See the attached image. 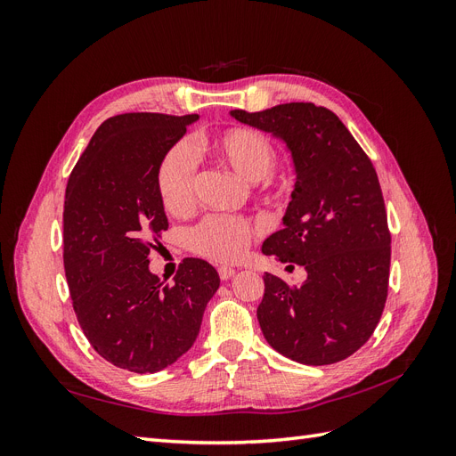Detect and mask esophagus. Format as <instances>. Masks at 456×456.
<instances>
[{"label": "esophagus", "mask_w": 456, "mask_h": 456, "mask_svg": "<svg viewBox=\"0 0 456 456\" xmlns=\"http://www.w3.org/2000/svg\"><path fill=\"white\" fill-rule=\"evenodd\" d=\"M233 273H236V270H233L232 266H218V275H220V280H223V281L230 280Z\"/></svg>", "instance_id": "esophagus-1"}]
</instances>
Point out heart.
Here are the masks:
<instances>
[{
	"mask_svg": "<svg viewBox=\"0 0 456 456\" xmlns=\"http://www.w3.org/2000/svg\"><path fill=\"white\" fill-rule=\"evenodd\" d=\"M203 148L223 167L247 183L272 184L275 148L266 134L247 127H233L203 141ZM194 161L183 146L171 148L156 173V188L163 209L173 216L194 209ZM249 220L236 216H207L190 232V245L198 255L211 260L238 258L253 238Z\"/></svg>",
	"mask_w": 456,
	"mask_h": 456,
	"instance_id": "1",
	"label": "heart"
}]
</instances>
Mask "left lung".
<instances>
[{
	"instance_id": "obj_1",
	"label": "left lung",
	"mask_w": 456,
	"mask_h": 456,
	"mask_svg": "<svg viewBox=\"0 0 456 456\" xmlns=\"http://www.w3.org/2000/svg\"><path fill=\"white\" fill-rule=\"evenodd\" d=\"M230 116L285 142L295 190L262 253L305 266L289 287L265 273L256 317L270 346L305 365L346 360L379 325L390 278V232L379 176L346 126L323 106L278 104Z\"/></svg>"
}]
</instances>
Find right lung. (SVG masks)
Instances as JSON below:
<instances>
[{
    "label": "right lung",
    "instance_id": "right-lung-1",
    "mask_svg": "<svg viewBox=\"0 0 456 456\" xmlns=\"http://www.w3.org/2000/svg\"><path fill=\"white\" fill-rule=\"evenodd\" d=\"M198 114H121L94 131L68 178L64 272L77 322L96 354L119 369L158 372L196 342L220 285L201 258L173 283L151 273V240L169 228L156 188L165 154Z\"/></svg>",
    "mask_w": 456,
    "mask_h": 456
}]
</instances>
